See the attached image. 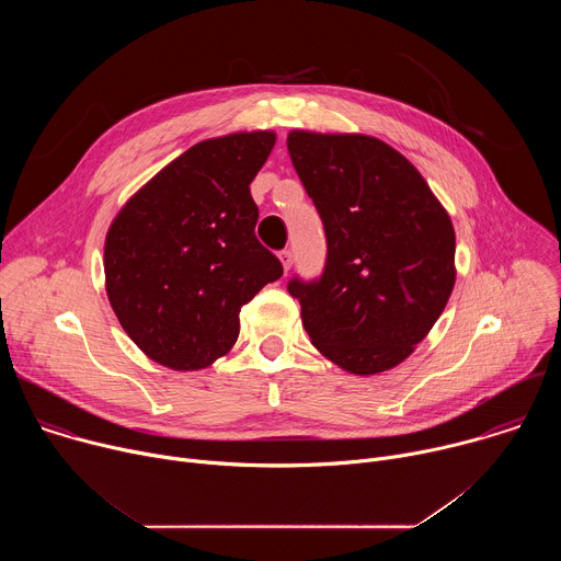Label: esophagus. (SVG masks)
Here are the masks:
<instances>
[{
  "instance_id": "1",
  "label": "esophagus",
  "mask_w": 561,
  "mask_h": 561,
  "mask_svg": "<svg viewBox=\"0 0 561 561\" xmlns=\"http://www.w3.org/2000/svg\"><path fill=\"white\" fill-rule=\"evenodd\" d=\"M279 262H282V266H284V271L288 273V268L293 266V253H290V251H282V253H279Z\"/></svg>"
}]
</instances>
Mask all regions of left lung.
<instances>
[{"label":"left lung","mask_w":561,"mask_h":561,"mask_svg":"<svg viewBox=\"0 0 561 561\" xmlns=\"http://www.w3.org/2000/svg\"><path fill=\"white\" fill-rule=\"evenodd\" d=\"M293 167L324 221L319 282L293 279L310 344L353 375L402 364L455 286V228L422 173L362 133L290 130Z\"/></svg>","instance_id":"1"}]
</instances>
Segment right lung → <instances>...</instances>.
<instances>
[{
  "mask_svg": "<svg viewBox=\"0 0 561 561\" xmlns=\"http://www.w3.org/2000/svg\"><path fill=\"white\" fill-rule=\"evenodd\" d=\"M273 130L204 139L150 178L115 215L104 242L106 295L126 335L171 370L208 368L239 335V310L279 260L255 237L251 182Z\"/></svg>",
  "mask_w": 561,
  "mask_h": 561,
  "instance_id": "add662e5",
  "label": "right lung"
}]
</instances>
